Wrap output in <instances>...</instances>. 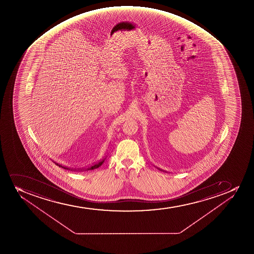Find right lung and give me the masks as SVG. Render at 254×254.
Listing matches in <instances>:
<instances>
[{"label":"right lung","mask_w":254,"mask_h":254,"mask_svg":"<svg viewBox=\"0 0 254 254\" xmlns=\"http://www.w3.org/2000/svg\"><path fill=\"white\" fill-rule=\"evenodd\" d=\"M104 161H105V158L103 159L102 161H99V162H98V163L94 164V165H93V166H89V167H88L87 169H81V170H76V169H70L68 168L67 166H62V165H60V164L56 163V161H54L55 162V164H56V166H59L60 167H62L63 169H65V170H70V171H89V170H94V169H97L99 167V166H102L103 165V162H104Z\"/></svg>","instance_id":"1"}]
</instances>
